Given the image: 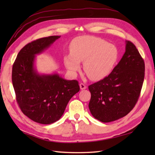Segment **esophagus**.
Listing matches in <instances>:
<instances>
[{
  "label": "esophagus",
  "mask_w": 155,
  "mask_h": 155,
  "mask_svg": "<svg viewBox=\"0 0 155 155\" xmlns=\"http://www.w3.org/2000/svg\"><path fill=\"white\" fill-rule=\"evenodd\" d=\"M79 86H80V89H81V90H85V89L87 88V87H86V85H85V84H83V83H80Z\"/></svg>",
  "instance_id": "1"
}]
</instances>
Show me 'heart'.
I'll list each match as a JSON object with an SVG mask.
<instances>
[{
	"mask_svg": "<svg viewBox=\"0 0 155 155\" xmlns=\"http://www.w3.org/2000/svg\"><path fill=\"white\" fill-rule=\"evenodd\" d=\"M70 54L64 57V64L74 74L83 63V70L93 81H100L110 74L118 59V51L113 44L94 36L76 38L70 46Z\"/></svg>",
	"mask_w": 155,
	"mask_h": 155,
	"instance_id": "obj_1",
	"label": "heart"
}]
</instances>
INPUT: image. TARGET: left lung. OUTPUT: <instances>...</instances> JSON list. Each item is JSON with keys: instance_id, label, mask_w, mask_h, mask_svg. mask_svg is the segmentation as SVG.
I'll list each match as a JSON object with an SVG mask.
<instances>
[{"instance_id": "1", "label": "left lung", "mask_w": 155, "mask_h": 155, "mask_svg": "<svg viewBox=\"0 0 155 155\" xmlns=\"http://www.w3.org/2000/svg\"><path fill=\"white\" fill-rule=\"evenodd\" d=\"M145 64L137 48L126 41L125 52L108 77L89 86L91 115L102 122L127 115L135 107L144 79Z\"/></svg>"}]
</instances>
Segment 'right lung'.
Returning a JSON list of instances; mask_svg holds the SVG:
<instances>
[{
	"instance_id": "1",
	"label": "right lung",
	"mask_w": 155,
	"mask_h": 155,
	"mask_svg": "<svg viewBox=\"0 0 155 155\" xmlns=\"http://www.w3.org/2000/svg\"><path fill=\"white\" fill-rule=\"evenodd\" d=\"M61 36H49L28 43L20 50L12 68L17 103L33 121L50 124L59 120L68 102L80 90L76 80H65L57 72L40 74L35 67L41 54Z\"/></svg>"
}]
</instances>
